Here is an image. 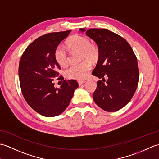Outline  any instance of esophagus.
Wrapping results in <instances>:
<instances>
[{"mask_svg": "<svg viewBox=\"0 0 159 159\" xmlns=\"http://www.w3.org/2000/svg\"><path fill=\"white\" fill-rule=\"evenodd\" d=\"M84 83H85V80H79V81H78V83H79V85H81Z\"/></svg>", "mask_w": 159, "mask_h": 159, "instance_id": "1", "label": "esophagus"}]
</instances>
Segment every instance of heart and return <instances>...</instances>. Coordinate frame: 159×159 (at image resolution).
<instances>
[{
  "label": "heart",
  "mask_w": 159,
  "mask_h": 159,
  "mask_svg": "<svg viewBox=\"0 0 159 159\" xmlns=\"http://www.w3.org/2000/svg\"><path fill=\"white\" fill-rule=\"evenodd\" d=\"M67 48L72 51H79L82 53V59H87L91 61H95L99 57L98 46L92 44L90 39L80 35H75L70 38L66 43ZM54 57L56 62L61 66H65L68 62L69 56L65 46L60 43L54 50ZM92 64L88 61H85L77 65H71L65 70V75L70 79L83 80L87 77Z\"/></svg>",
  "instance_id": "1"
}]
</instances>
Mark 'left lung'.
Returning a JSON list of instances; mask_svg holds the SVG:
<instances>
[{"instance_id": "left-lung-1", "label": "left lung", "mask_w": 159, "mask_h": 159, "mask_svg": "<svg viewBox=\"0 0 159 159\" xmlns=\"http://www.w3.org/2000/svg\"><path fill=\"white\" fill-rule=\"evenodd\" d=\"M85 32L99 49L92 74L104 81L97 82L93 99L103 110L117 111L130 102L137 89L139 69L136 55L126 39L109 30L89 29Z\"/></svg>"}]
</instances>
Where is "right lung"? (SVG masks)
I'll use <instances>...</instances> for the list:
<instances>
[{
	"label": "right lung",
	"mask_w": 159,
	"mask_h": 159,
	"mask_svg": "<svg viewBox=\"0 0 159 159\" xmlns=\"http://www.w3.org/2000/svg\"><path fill=\"white\" fill-rule=\"evenodd\" d=\"M71 30L47 33L28 46L20 58L19 79L22 95L37 113L45 117L62 113L74 95L79 84L75 80H65L59 76L60 66L54 57V50L67 38ZM63 80L60 89L55 88L53 80Z\"/></svg>",
	"instance_id": "1"
}]
</instances>
